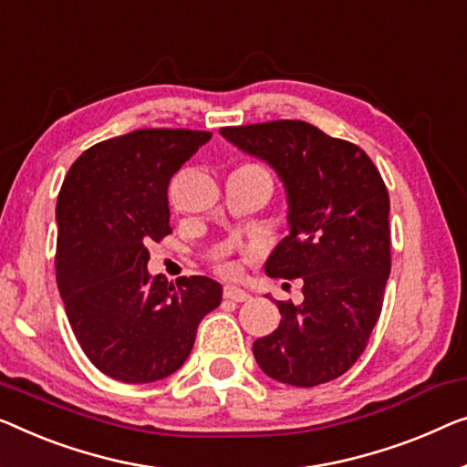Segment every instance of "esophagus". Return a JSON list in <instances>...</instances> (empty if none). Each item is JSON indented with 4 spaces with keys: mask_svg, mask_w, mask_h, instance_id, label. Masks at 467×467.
<instances>
[{
    "mask_svg": "<svg viewBox=\"0 0 467 467\" xmlns=\"http://www.w3.org/2000/svg\"><path fill=\"white\" fill-rule=\"evenodd\" d=\"M224 297H226V300H231V302H247L252 296H249L245 289L234 287V285H226Z\"/></svg>",
    "mask_w": 467,
    "mask_h": 467,
    "instance_id": "esophagus-1",
    "label": "esophagus"
}]
</instances>
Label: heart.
I'll list each match as a JSON object with an SVG mask.
<instances>
[{"instance_id": "1", "label": "heart", "mask_w": 467, "mask_h": 467, "mask_svg": "<svg viewBox=\"0 0 467 467\" xmlns=\"http://www.w3.org/2000/svg\"><path fill=\"white\" fill-rule=\"evenodd\" d=\"M220 270H222V273H231V270H233V266H231V264H222V266H220Z\"/></svg>"}]
</instances>
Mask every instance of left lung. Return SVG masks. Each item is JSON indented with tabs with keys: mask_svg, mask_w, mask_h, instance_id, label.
<instances>
[{
	"mask_svg": "<svg viewBox=\"0 0 467 467\" xmlns=\"http://www.w3.org/2000/svg\"><path fill=\"white\" fill-rule=\"evenodd\" d=\"M222 138L273 167L287 197L289 234L268 276L302 278V304L276 302L281 323L254 342L268 378L312 388L344 375L378 323L389 276V197L357 144L306 121L222 128Z\"/></svg>",
	"mask_w": 467,
	"mask_h": 467,
	"instance_id": "obj_1",
	"label": "left lung"
}]
</instances>
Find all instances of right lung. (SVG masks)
<instances>
[{
    "label": "right lung",
    "mask_w": 467,
    "mask_h": 467,
    "mask_svg": "<svg viewBox=\"0 0 467 467\" xmlns=\"http://www.w3.org/2000/svg\"><path fill=\"white\" fill-rule=\"evenodd\" d=\"M210 140V131L136 130L88 149L62 182L56 283L86 357L117 381L176 373L222 302L210 276L171 285L146 268V243L171 233L170 180Z\"/></svg>",
    "instance_id": "add662e5"
}]
</instances>
